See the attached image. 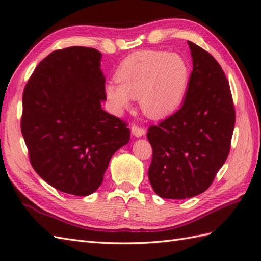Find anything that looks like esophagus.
I'll use <instances>...</instances> for the list:
<instances>
[{"mask_svg":"<svg viewBox=\"0 0 261 261\" xmlns=\"http://www.w3.org/2000/svg\"><path fill=\"white\" fill-rule=\"evenodd\" d=\"M131 132H132V135H134L135 137L139 138V137L145 136L146 130L143 129V127H141V126H138V125L134 124V125H132V127H131Z\"/></svg>","mask_w":261,"mask_h":261,"instance_id":"obj_1","label":"esophagus"}]
</instances>
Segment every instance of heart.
Wrapping results in <instances>:
<instances>
[{"mask_svg": "<svg viewBox=\"0 0 261 261\" xmlns=\"http://www.w3.org/2000/svg\"><path fill=\"white\" fill-rule=\"evenodd\" d=\"M190 76V65L178 54L139 51L123 60L116 71V82L108 83L105 93L116 114L130 108L131 98H139L148 118L163 119L181 104Z\"/></svg>", "mask_w": 261, "mask_h": 261, "instance_id": "obj_1", "label": "heart"}]
</instances>
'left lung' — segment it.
Segmentation results:
<instances>
[{
    "mask_svg": "<svg viewBox=\"0 0 261 261\" xmlns=\"http://www.w3.org/2000/svg\"><path fill=\"white\" fill-rule=\"evenodd\" d=\"M193 58L184 103L149 127L152 147L148 176L163 198L196 196L212 184L229 156L236 111L229 82L212 55L188 41Z\"/></svg>",
    "mask_w": 261,
    "mask_h": 261,
    "instance_id": "8db88e82",
    "label": "left lung"
}]
</instances>
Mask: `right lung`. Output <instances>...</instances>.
Returning a JSON list of instances; mask_svg holds the SVG:
<instances>
[{
    "label": "right lung",
    "instance_id": "1",
    "mask_svg": "<svg viewBox=\"0 0 261 261\" xmlns=\"http://www.w3.org/2000/svg\"><path fill=\"white\" fill-rule=\"evenodd\" d=\"M102 54L69 47L41 60L24 87L21 131L36 173L56 190L87 196L102 184L115 151L130 140L107 99Z\"/></svg>",
    "mask_w": 261,
    "mask_h": 261
}]
</instances>
